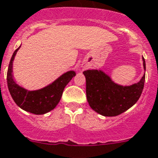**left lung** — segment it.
Masks as SVG:
<instances>
[{
    "mask_svg": "<svg viewBox=\"0 0 158 158\" xmlns=\"http://www.w3.org/2000/svg\"><path fill=\"white\" fill-rule=\"evenodd\" d=\"M143 61L146 69L143 57ZM83 73L86 78L88 102L94 111L104 116H115L130 109L137 102L144 86L145 74L138 83L123 86L101 69H88Z\"/></svg>",
    "mask_w": 158,
    "mask_h": 158,
    "instance_id": "8db88e82",
    "label": "left lung"
}]
</instances>
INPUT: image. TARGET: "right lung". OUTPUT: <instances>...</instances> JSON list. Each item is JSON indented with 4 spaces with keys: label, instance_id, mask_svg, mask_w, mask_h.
I'll return each instance as SVG.
<instances>
[{
    "label": "right lung",
    "instance_id": "add662e5",
    "mask_svg": "<svg viewBox=\"0 0 158 158\" xmlns=\"http://www.w3.org/2000/svg\"><path fill=\"white\" fill-rule=\"evenodd\" d=\"M19 48L15 51L9 64L7 71L9 91L15 102L21 109L35 115H43L53 110L59 103L64 87L76 75V73L74 70H69L43 89L28 90L19 86L14 79L13 61Z\"/></svg>",
    "mask_w": 158,
    "mask_h": 158
}]
</instances>
